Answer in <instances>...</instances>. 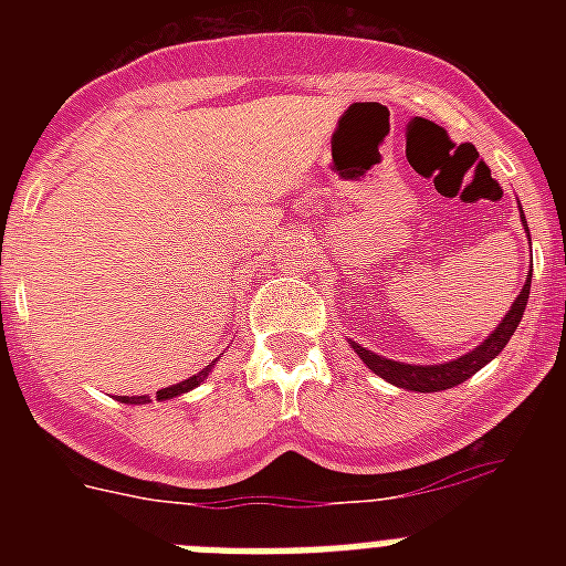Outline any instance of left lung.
<instances>
[{
    "label": "left lung",
    "mask_w": 566,
    "mask_h": 566,
    "mask_svg": "<svg viewBox=\"0 0 566 566\" xmlns=\"http://www.w3.org/2000/svg\"><path fill=\"white\" fill-rule=\"evenodd\" d=\"M527 227V223H524ZM530 238V232H527ZM530 277L533 272L527 274V283L524 289L518 292L516 303L510 306V312L504 314V319L496 326V332L490 334L479 348H473L470 354L464 357L453 359V363H444V365H405V363H394V359H385L374 352H365L363 345L354 343V352L363 357V363L371 368L374 374H379L382 379H388L391 385H399V388H408V391H422V394H431V391H444V388H453V385L464 382L470 379L479 368L490 363L493 357H499L507 339L513 337V332L518 328L522 323V314L524 306H527V297H530Z\"/></svg>",
    "instance_id": "obj_1"
}]
</instances>
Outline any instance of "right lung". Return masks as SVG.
I'll return each mask as SVG.
<instances>
[{"label": "right lung", "mask_w": 566, "mask_h": 566, "mask_svg": "<svg viewBox=\"0 0 566 566\" xmlns=\"http://www.w3.org/2000/svg\"><path fill=\"white\" fill-rule=\"evenodd\" d=\"M214 365V363H212ZM212 365H207L201 374H195V377L184 379V382L172 385V388H161V391L155 394V399H172V397H181V394L192 391V388H198V385L203 382V377H207L209 371H212ZM122 402H129V405H142V402H149V397H122Z\"/></svg>", "instance_id": "right-lung-1"}]
</instances>
